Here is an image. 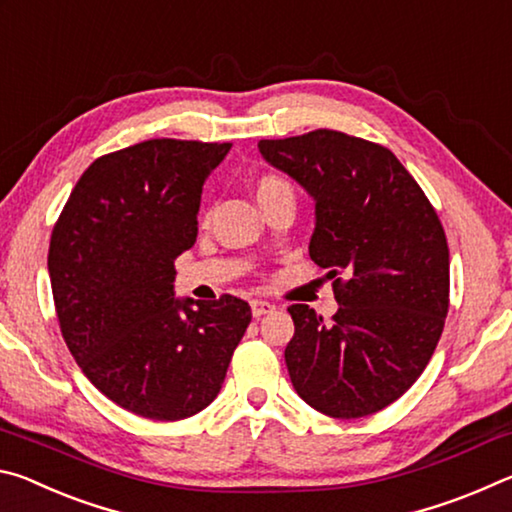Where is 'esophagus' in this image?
Here are the masks:
<instances>
[{"mask_svg":"<svg viewBox=\"0 0 512 512\" xmlns=\"http://www.w3.org/2000/svg\"><path fill=\"white\" fill-rule=\"evenodd\" d=\"M250 309H253V316L259 318V316H266V314H271V311H275V305L268 300H250Z\"/></svg>","mask_w":512,"mask_h":512,"instance_id":"34e87169","label":"esophagus"}]
</instances>
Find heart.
Here are the masks:
<instances>
[{
	"label": "heart",
	"mask_w": 512,
	"mask_h": 512,
	"mask_svg": "<svg viewBox=\"0 0 512 512\" xmlns=\"http://www.w3.org/2000/svg\"><path fill=\"white\" fill-rule=\"evenodd\" d=\"M284 187H289L287 183H284V180L275 178V176H262V178H259L257 183H255V196H257V201H264L266 196L280 192V189H284Z\"/></svg>",
	"instance_id": "b5f03b06"
}]
</instances>
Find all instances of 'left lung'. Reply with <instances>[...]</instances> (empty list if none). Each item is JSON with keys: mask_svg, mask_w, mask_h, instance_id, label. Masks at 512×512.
Masks as SVG:
<instances>
[{"mask_svg": "<svg viewBox=\"0 0 512 512\" xmlns=\"http://www.w3.org/2000/svg\"><path fill=\"white\" fill-rule=\"evenodd\" d=\"M262 158L314 201L309 257L332 268V323L291 305V384L329 418H363L427 368L449 302L445 230L420 185L384 146L339 131L259 140Z\"/></svg>", "mask_w": 512, "mask_h": 512, "instance_id": "8db88e82", "label": "left lung"}]
</instances>
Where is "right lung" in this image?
I'll return each mask as SVG.
<instances>
[{
	"mask_svg": "<svg viewBox=\"0 0 512 512\" xmlns=\"http://www.w3.org/2000/svg\"><path fill=\"white\" fill-rule=\"evenodd\" d=\"M230 144L149 140L94 160L54 225L60 332L94 386L149 420H183L219 395L248 302L176 298L173 259L194 246L203 185Z\"/></svg>",
	"mask_w": 512,
	"mask_h": 512,
	"instance_id": "right-lung-1",
	"label": "right lung"
}]
</instances>
